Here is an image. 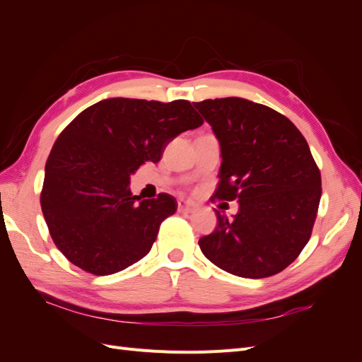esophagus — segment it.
Listing matches in <instances>:
<instances>
[{
	"label": "esophagus",
	"mask_w": 362,
	"mask_h": 362,
	"mask_svg": "<svg viewBox=\"0 0 362 362\" xmlns=\"http://www.w3.org/2000/svg\"><path fill=\"white\" fill-rule=\"evenodd\" d=\"M196 210L194 205L187 202V201H178V211L180 213H184V214H189V213H193Z\"/></svg>",
	"instance_id": "obj_1"
}]
</instances>
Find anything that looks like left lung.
I'll return each mask as SVG.
<instances>
[{"label": "left lung", "instance_id": "8db88e82", "mask_svg": "<svg viewBox=\"0 0 362 362\" xmlns=\"http://www.w3.org/2000/svg\"><path fill=\"white\" fill-rule=\"evenodd\" d=\"M221 141L216 198L238 201L234 218L216 210L217 228L202 254L235 276L259 279L299 257L322 196L320 170L288 117L243 98L193 103Z\"/></svg>", "mask_w": 362, "mask_h": 362}]
</instances>
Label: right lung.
Wrapping results in <instances>:
<instances>
[{
    "label": "right lung",
    "mask_w": 362,
    "mask_h": 362,
    "mask_svg": "<svg viewBox=\"0 0 362 362\" xmlns=\"http://www.w3.org/2000/svg\"><path fill=\"white\" fill-rule=\"evenodd\" d=\"M204 124L185 100L110 98L87 107L64 128L45 164L40 206L52 242L72 264L104 276L144 258L173 196L144 199L129 177L160 161L170 140Z\"/></svg>",
    "instance_id": "right-lung-1"
}]
</instances>
